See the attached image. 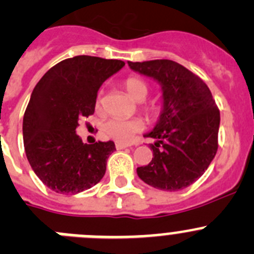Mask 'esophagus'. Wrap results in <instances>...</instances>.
Here are the masks:
<instances>
[{
	"label": "esophagus",
	"instance_id": "obj_1",
	"mask_svg": "<svg viewBox=\"0 0 254 254\" xmlns=\"http://www.w3.org/2000/svg\"><path fill=\"white\" fill-rule=\"evenodd\" d=\"M129 145H127V144H123V143H116V149L118 150H122V149H125L127 148Z\"/></svg>",
	"mask_w": 254,
	"mask_h": 254
}]
</instances>
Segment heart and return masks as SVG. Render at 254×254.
<instances>
[{
	"label": "heart",
	"mask_w": 254,
	"mask_h": 254,
	"mask_svg": "<svg viewBox=\"0 0 254 254\" xmlns=\"http://www.w3.org/2000/svg\"><path fill=\"white\" fill-rule=\"evenodd\" d=\"M125 91L134 101H143L148 95V85L140 77H129L123 82ZM100 95L96 100V108H100ZM145 111L149 115L154 116L158 114V106L150 105L146 106ZM144 124L140 119H110L104 125V130L109 136L119 143H129L131 140L132 135L140 131Z\"/></svg>",
	"instance_id": "b5f03b06"
}]
</instances>
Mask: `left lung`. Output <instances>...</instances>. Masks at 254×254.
Instances as JSON below:
<instances>
[{
    "instance_id": "obj_1",
    "label": "left lung",
    "mask_w": 254,
    "mask_h": 254,
    "mask_svg": "<svg viewBox=\"0 0 254 254\" xmlns=\"http://www.w3.org/2000/svg\"><path fill=\"white\" fill-rule=\"evenodd\" d=\"M127 65L160 85L162 110L151 131L144 136L153 159L136 169L139 178L160 190L187 188L202 177L218 149L220 115L212 92L200 77L172 60H150Z\"/></svg>"
}]
</instances>
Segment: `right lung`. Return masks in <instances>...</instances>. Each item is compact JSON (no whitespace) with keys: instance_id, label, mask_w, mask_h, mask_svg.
Instances as JSON below:
<instances>
[{"instance_id":"obj_1","label":"right lung","mask_w":254,"mask_h":254,"mask_svg":"<svg viewBox=\"0 0 254 254\" xmlns=\"http://www.w3.org/2000/svg\"><path fill=\"white\" fill-rule=\"evenodd\" d=\"M124 66L75 56L56 64L35 86L23 115V145L35 174L56 193L77 194L103 179L115 144L82 143L76 127L80 118L94 114L103 82Z\"/></svg>"}]
</instances>
